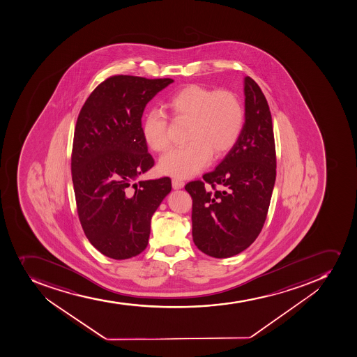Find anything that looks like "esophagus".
I'll return each mask as SVG.
<instances>
[{
    "instance_id": "esophagus-1",
    "label": "esophagus",
    "mask_w": 357,
    "mask_h": 357,
    "mask_svg": "<svg viewBox=\"0 0 357 357\" xmlns=\"http://www.w3.org/2000/svg\"><path fill=\"white\" fill-rule=\"evenodd\" d=\"M185 186V181L183 179H179V178H172V187H174V190H180V188H183Z\"/></svg>"
}]
</instances>
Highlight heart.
<instances>
[{"label": "heart", "instance_id": "heart-1", "mask_svg": "<svg viewBox=\"0 0 357 357\" xmlns=\"http://www.w3.org/2000/svg\"><path fill=\"white\" fill-rule=\"evenodd\" d=\"M167 107L176 119L190 121L186 139L190 142L171 149L160 160V170L174 177H192L204 169L216 155L236 144L245 124V109L236 93L227 89L188 85L167 98ZM167 116L158 109L144 115L141 132L148 147L167 151L170 146Z\"/></svg>", "mask_w": 357, "mask_h": 357}]
</instances>
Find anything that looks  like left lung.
Instances as JSON below:
<instances>
[{"label":"left lung","instance_id":"obj_1","mask_svg":"<svg viewBox=\"0 0 357 357\" xmlns=\"http://www.w3.org/2000/svg\"><path fill=\"white\" fill-rule=\"evenodd\" d=\"M245 124L236 144L215 170L185 186L193 199L194 243L216 259L236 255L255 241L275 186L271 112L262 89L250 77L245 78Z\"/></svg>","mask_w":357,"mask_h":357}]
</instances>
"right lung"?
Segmentation results:
<instances>
[{"label":"right lung","instance_id":"right-lung-1","mask_svg":"<svg viewBox=\"0 0 357 357\" xmlns=\"http://www.w3.org/2000/svg\"><path fill=\"white\" fill-rule=\"evenodd\" d=\"M171 82L112 75L79 112L71 155L77 211L87 239L110 259L144 252L151 217L172 188L169 177L137 183L155 164L141 132L142 114Z\"/></svg>","mask_w":357,"mask_h":357}]
</instances>
